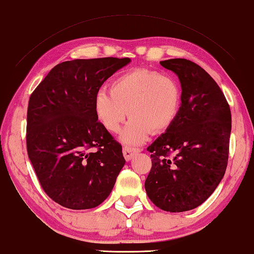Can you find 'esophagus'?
Instances as JSON below:
<instances>
[{"label": "esophagus", "mask_w": 254, "mask_h": 254, "mask_svg": "<svg viewBox=\"0 0 254 254\" xmlns=\"http://www.w3.org/2000/svg\"><path fill=\"white\" fill-rule=\"evenodd\" d=\"M123 153H124V156H125V160L126 161H130L132 157H134L137 153H139V149L138 148H132V147H127L125 146L123 148Z\"/></svg>", "instance_id": "1"}]
</instances>
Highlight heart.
Returning <instances> with one entry per match:
<instances>
[{"label": "heart", "instance_id": "1", "mask_svg": "<svg viewBox=\"0 0 254 254\" xmlns=\"http://www.w3.org/2000/svg\"><path fill=\"white\" fill-rule=\"evenodd\" d=\"M181 89L173 77L157 70L136 68L120 74L110 83V92L94 94L93 110L98 122L109 132H117L129 114L131 118L120 132L125 145L137 146L152 134L172 127L180 111Z\"/></svg>", "mask_w": 254, "mask_h": 254}]
</instances>
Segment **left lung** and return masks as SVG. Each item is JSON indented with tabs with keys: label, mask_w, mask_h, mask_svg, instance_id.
<instances>
[{
	"label": "left lung",
	"mask_w": 254,
	"mask_h": 254,
	"mask_svg": "<svg viewBox=\"0 0 254 254\" xmlns=\"http://www.w3.org/2000/svg\"><path fill=\"white\" fill-rule=\"evenodd\" d=\"M160 64L179 77L181 106L172 127L147 147L152 169L145 190L162 210L181 213L206 201L225 174L231 110L217 83L196 63L173 58Z\"/></svg>",
	"instance_id": "1"
}]
</instances>
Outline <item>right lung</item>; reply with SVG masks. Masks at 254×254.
<instances>
[{
	"label": "right lung",
	"instance_id": "1",
	"mask_svg": "<svg viewBox=\"0 0 254 254\" xmlns=\"http://www.w3.org/2000/svg\"><path fill=\"white\" fill-rule=\"evenodd\" d=\"M129 63L115 57L63 62L30 95L28 156L44 191L61 206H99L126 163L122 145L95 117L93 99L103 82Z\"/></svg>",
	"mask_w": 254,
	"mask_h": 254
}]
</instances>
